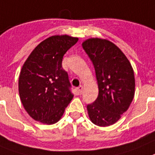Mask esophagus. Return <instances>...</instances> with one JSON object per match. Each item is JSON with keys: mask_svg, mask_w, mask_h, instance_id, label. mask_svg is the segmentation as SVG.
<instances>
[{"mask_svg": "<svg viewBox=\"0 0 155 155\" xmlns=\"http://www.w3.org/2000/svg\"><path fill=\"white\" fill-rule=\"evenodd\" d=\"M82 90H83V87L81 86V85H80V86L78 88V93H80V94H81V93H82Z\"/></svg>", "mask_w": 155, "mask_h": 155, "instance_id": "obj_1", "label": "esophagus"}]
</instances>
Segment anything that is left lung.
Returning a JSON list of instances; mask_svg holds the SVG:
<instances>
[{
  "label": "left lung",
  "mask_w": 155,
  "mask_h": 155,
  "mask_svg": "<svg viewBox=\"0 0 155 155\" xmlns=\"http://www.w3.org/2000/svg\"><path fill=\"white\" fill-rule=\"evenodd\" d=\"M91 59L97 81V98L87 105L94 124H113L128 109L135 94V77L131 63L114 43L106 39H89L82 43Z\"/></svg>",
  "instance_id": "left-lung-1"
}]
</instances>
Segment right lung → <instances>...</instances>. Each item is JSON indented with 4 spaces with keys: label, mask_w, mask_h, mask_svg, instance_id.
Returning a JSON list of instances; mask_svg holds the SVG:
<instances>
[{
    "label": "right lung",
    "mask_w": 155,
    "mask_h": 155,
    "mask_svg": "<svg viewBox=\"0 0 155 155\" xmlns=\"http://www.w3.org/2000/svg\"><path fill=\"white\" fill-rule=\"evenodd\" d=\"M78 40L66 35L47 38L24 62L19 78V93L24 108L35 120L55 124L74 97L62 62Z\"/></svg>",
    "instance_id": "right-lung-1"
}]
</instances>
